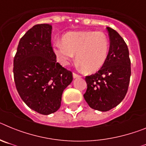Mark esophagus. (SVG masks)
Returning <instances> with one entry per match:
<instances>
[{"instance_id":"1","label":"esophagus","mask_w":146,"mask_h":146,"mask_svg":"<svg viewBox=\"0 0 146 146\" xmlns=\"http://www.w3.org/2000/svg\"><path fill=\"white\" fill-rule=\"evenodd\" d=\"M73 77H74V78H79V77H80V76L73 72Z\"/></svg>"}]
</instances>
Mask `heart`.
Instances as JSON below:
<instances>
[{
    "label": "heart",
    "instance_id": "b5f03b06",
    "mask_svg": "<svg viewBox=\"0 0 146 146\" xmlns=\"http://www.w3.org/2000/svg\"><path fill=\"white\" fill-rule=\"evenodd\" d=\"M53 50L62 65H67L77 54V61L81 68L87 72H94L101 69L106 62L110 42L102 32H69L64 35L62 41H55Z\"/></svg>",
    "mask_w": 146,
    "mask_h": 146
}]
</instances>
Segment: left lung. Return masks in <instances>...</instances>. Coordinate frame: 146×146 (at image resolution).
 I'll return each instance as SVG.
<instances>
[{"label":"left lung","instance_id":"1","mask_svg":"<svg viewBox=\"0 0 146 146\" xmlns=\"http://www.w3.org/2000/svg\"><path fill=\"white\" fill-rule=\"evenodd\" d=\"M110 51L106 62L96 74L87 76V91L83 95L90 108L106 112L116 107L126 96L131 62L124 40L113 28L108 27Z\"/></svg>","mask_w":146,"mask_h":146}]
</instances>
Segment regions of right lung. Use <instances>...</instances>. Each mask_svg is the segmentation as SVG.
<instances>
[{"mask_svg": "<svg viewBox=\"0 0 146 146\" xmlns=\"http://www.w3.org/2000/svg\"><path fill=\"white\" fill-rule=\"evenodd\" d=\"M52 25L32 27L20 38L14 58V78L27 106L42 115L56 112L72 73L56 61L51 45Z\"/></svg>", "mask_w": 146, "mask_h": 146, "instance_id": "right-lung-1", "label": "right lung"}]
</instances>
